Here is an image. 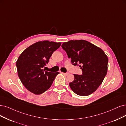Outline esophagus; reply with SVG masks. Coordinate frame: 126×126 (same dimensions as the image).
<instances>
[{
    "label": "esophagus",
    "instance_id": "obj_1",
    "mask_svg": "<svg viewBox=\"0 0 126 126\" xmlns=\"http://www.w3.org/2000/svg\"><path fill=\"white\" fill-rule=\"evenodd\" d=\"M64 75H65V76H66V75H67L68 74V73H62Z\"/></svg>",
    "mask_w": 126,
    "mask_h": 126
}]
</instances>
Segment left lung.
<instances>
[{
  "label": "left lung",
  "instance_id": "1",
  "mask_svg": "<svg viewBox=\"0 0 126 126\" xmlns=\"http://www.w3.org/2000/svg\"><path fill=\"white\" fill-rule=\"evenodd\" d=\"M73 65H79L82 75L74 74L69 83L72 90L80 96L94 92L103 81L108 72V58L101 48L84 40H70L62 45Z\"/></svg>",
  "mask_w": 126,
  "mask_h": 126
}]
</instances>
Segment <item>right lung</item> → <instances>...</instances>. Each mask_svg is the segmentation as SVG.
<instances>
[{
  "mask_svg": "<svg viewBox=\"0 0 126 126\" xmlns=\"http://www.w3.org/2000/svg\"><path fill=\"white\" fill-rule=\"evenodd\" d=\"M61 43L45 40L37 42L23 51L16 65L18 77L28 90L40 94L51 87L59 72L52 73L43 69Z\"/></svg>",
  "mask_w": 126,
  "mask_h": 126,
  "instance_id": "1",
  "label": "right lung"
}]
</instances>
